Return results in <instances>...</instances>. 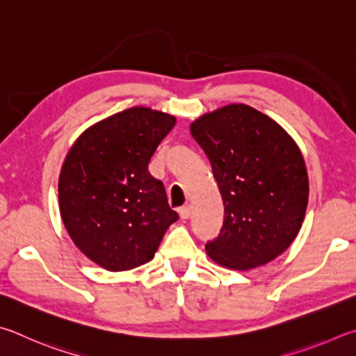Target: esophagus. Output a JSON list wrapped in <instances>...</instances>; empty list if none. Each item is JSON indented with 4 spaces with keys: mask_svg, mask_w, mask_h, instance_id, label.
Masks as SVG:
<instances>
[{
    "mask_svg": "<svg viewBox=\"0 0 356 356\" xmlns=\"http://www.w3.org/2000/svg\"><path fill=\"white\" fill-rule=\"evenodd\" d=\"M191 213H192V209H191L189 204H188V207L179 208V217H181V219H189Z\"/></svg>",
    "mask_w": 356,
    "mask_h": 356,
    "instance_id": "34e87169",
    "label": "esophagus"
}]
</instances>
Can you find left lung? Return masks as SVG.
Segmentation results:
<instances>
[{
    "instance_id": "left-lung-1",
    "label": "left lung",
    "mask_w": 356,
    "mask_h": 356,
    "mask_svg": "<svg viewBox=\"0 0 356 356\" xmlns=\"http://www.w3.org/2000/svg\"><path fill=\"white\" fill-rule=\"evenodd\" d=\"M225 207L209 258L234 270L275 259L296 239L308 207L307 165L294 139L263 112L228 104L191 124Z\"/></svg>"
}]
</instances>
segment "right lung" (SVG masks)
Masks as SVG:
<instances>
[{
    "label": "right lung",
    "mask_w": 356,
    "mask_h": 356,
    "mask_svg": "<svg viewBox=\"0 0 356 356\" xmlns=\"http://www.w3.org/2000/svg\"><path fill=\"white\" fill-rule=\"evenodd\" d=\"M177 118L136 106L92 124L59 175L62 222L81 252L111 272L152 261L178 220L148 162Z\"/></svg>",
    "instance_id": "right-lung-1"
}]
</instances>
